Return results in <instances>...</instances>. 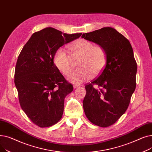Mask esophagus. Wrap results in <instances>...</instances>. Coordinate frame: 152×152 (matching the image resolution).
I'll use <instances>...</instances> for the list:
<instances>
[{
  "mask_svg": "<svg viewBox=\"0 0 152 152\" xmlns=\"http://www.w3.org/2000/svg\"><path fill=\"white\" fill-rule=\"evenodd\" d=\"M74 88L75 89H77V88H78V87H81V86H79V85H77V84H75V85H74Z\"/></svg>",
  "mask_w": 152,
  "mask_h": 152,
  "instance_id": "esophagus-1",
  "label": "esophagus"
}]
</instances>
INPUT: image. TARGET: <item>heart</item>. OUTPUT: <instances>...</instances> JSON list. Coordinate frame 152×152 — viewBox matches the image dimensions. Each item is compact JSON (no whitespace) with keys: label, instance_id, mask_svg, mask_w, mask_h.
<instances>
[{"label":"heart","instance_id":"obj_1","mask_svg":"<svg viewBox=\"0 0 152 152\" xmlns=\"http://www.w3.org/2000/svg\"><path fill=\"white\" fill-rule=\"evenodd\" d=\"M71 53L75 57H81L78 62L79 69L69 75L68 81L79 84L89 80L92 76L99 74L105 68L107 55L104 47L94 45L89 40L80 39L69 46ZM56 66L61 73L67 76L72 70L73 61L69 53L63 48H60L54 57Z\"/></svg>","mask_w":152,"mask_h":152}]
</instances>
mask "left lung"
Masks as SVG:
<instances>
[{
    "label": "left lung",
    "mask_w": 152,
    "mask_h": 152,
    "mask_svg": "<svg viewBox=\"0 0 152 152\" xmlns=\"http://www.w3.org/2000/svg\"><path fill=\"white\" fill-rule=\"evenodd\" d=\"M81 37L103 46L107 52L106 65L98 77L86 84L83 100L87 119L107 127L115 123L129 107L136 87L137 63L129 41L113 28L84 33Z\"/></svg>",
    "instance_id": "obj_1"
}]
</instances>
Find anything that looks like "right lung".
Listing matches in <instances>:
<instances>
[{"instance_id":"right-lung-1","label":"right lung","mask_w":152,"mask_h":152,"mask_svg":"<svg viewBox=\"0 0 152 152\" xmlns=\"http://www.w3.org/2000/svg\"><path fill=\"white\" fill-rule=\"evenodd\" d=\"M81 34L46 28L31 36L18 56L14 81L20 104L39 127L54 125L62 117L64 101L73 86L61 75L53 58L60 47Z\"/></svg>"}]
</instances>
